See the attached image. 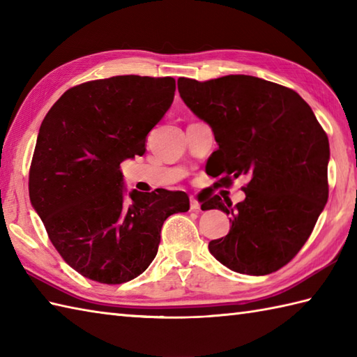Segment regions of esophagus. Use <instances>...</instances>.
Instances as JSON below:
<instances>
[{
    "label": "esophagus",
    "instance_id": "34e87169",
    "mask_svg": "<svg viewBox=\"0 0 357 357\" xmlns=\"http://www.w3.org/2000/svg\"><path fill=\"white\" fill-rule=\"evenodd\" d=\"M190 208H192L193 211H198V210L201 208V204L198 202V199L195 198V196H190Z\"/></svg>",
    "mask_w": 357,
    "mask_h": 357
}]
</instances>
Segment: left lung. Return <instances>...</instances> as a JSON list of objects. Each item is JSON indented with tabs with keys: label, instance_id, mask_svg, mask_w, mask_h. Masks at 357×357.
<instances>
[{
	"label": "left lung",
	"instance_id": "obj_1",
	"mask_svg": "<svg viewBox=\"0 0 357 357\" xmlns=\"http://www.w3.org/2000/svg\"><path fill=\"white\" fill-rule=\"evenodd\" d=\"M178 90L215 133L211 176L224 187L248 178L236 207L213 198L211 208L230 215L231 227L210 241V253L242 275L282 268L304 247L328 199L327 133L312 107L276 82L248 75L179 78Z\"/></svg>",
	"mask_w": 357,
	"mask_h": 357
}]
</instances>
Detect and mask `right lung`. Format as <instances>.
Masks as SVG:
<instances>
[{
	"label": "right lung",
	"instance_id": "add662e5",
	"mask_svg": "<svg viewBox=\"0 0 357 357\" xmlns=\"http://www.w3.org/2000/svg\"><path fill=\"white\" fill-rule=\"evenodd\" d=\"M176 81L123 75L75 86L38 133L29 195L63 259L87 279L124 284L155 259L167 218L190 207L184 192L123 195L121 162L173 102Z\"/></svg>",
	"mask_w": 357,
	"mask_h": 357
}]
</instances>
